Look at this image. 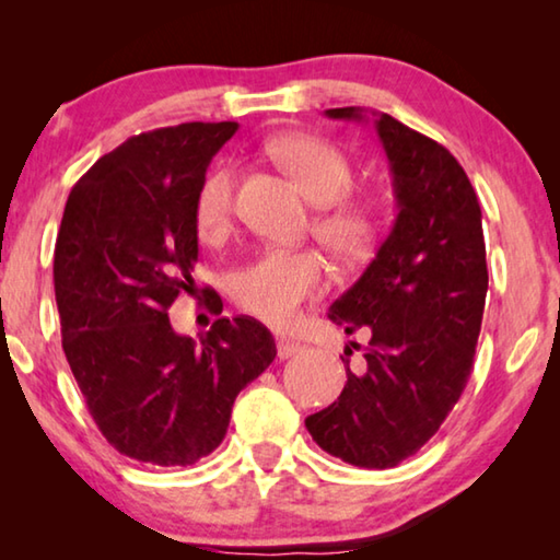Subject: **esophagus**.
Wrapping results in <instances>:
<instances>
[{
  "label": "esophagus",
  "instance_id": "34e87169",
  "mask_svg": "<svg viewBox=\"0 0 560 560\" xmlns=\"http://www.w3.org/2000/svg\"><path fill=\"white\" fill-rule=\"evenodd\" d=\"M299 350H301V346L293 343V340H289V338H277V355H279L281 360L291 358L293 353H299Z\"/></svg>",
  "mask_w": 560,
  "mask_h": 560
}]
</instances>
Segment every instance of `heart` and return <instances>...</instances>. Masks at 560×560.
<instances>
[{
  "label": "heart",
  "instance_id": "heart-1",
  "mask_svg": "<svg viewBox=\"0 0 560 560\" xmlns=\"http://www.w3.org/2000/svg\"><path fill=\"white\" fill-rule=\"evenodd\" d=\"M271 155L289 170L303 195L320 205L314 232L330 254L346 264L373 257L385 232V212L371 197L346 195L353 187V163L338 145L318 136H281ZM236 177L217 167L195 195V226L202 242L217 244L234 226ZM330 269L316 249H267L232 277V299L244 314L273 328H291L306 303L326 293Z\"/></svg>",
  "mask_w": 560,
  "mask_h": 560
}]
</instances>
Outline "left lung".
<instances>
[{
    "mask_svg": "<svg viewBox=\"0 0 560 560\" xmlns=\"http://www.w3.org/2000/svg\"><path fill=\"white\" fill-rule=\"evenodd\" d=\"M326 116L363 120V110ZM373 116L397 217L363 277L328 311L346 334L365 328L371 340L365 363L348 368L343 393L306 417V430L338 459L390 469L440 430L467 387L489 273L481 207L457 158L387 113Z\"/></svg>",
    "mask_w": 560,
    "mask_h": 560,
    "instance_id": "left-lung-1",
    "label": "left lung"
}]
</instances>
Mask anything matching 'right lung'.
<instances>
[{"label": "right lung", "mask_w": 560, "mask_h": 560, "mask_svg": "<svg viewBox=\"0 0 560 560\" xmlns=\"http://www.w3.org/2000/svg\"><path fill=\"white\" fill-rule=\"evenodd\" d=\"M236 122H179L103 155L66 202L54 249L61 346L103 438L130 459L187 467L220 447L240 390L277 346L257 318L179 336L167 308L192 289L195 195ZM205 306L222 314L207 291Z\"/></svg>", "instance_id": "1"}]
</instances>
